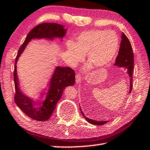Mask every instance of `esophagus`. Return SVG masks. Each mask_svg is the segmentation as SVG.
<instances>
[{"instance_id": "esophagus-1", "label": "esophagus", "mask_w": 150, "mask_h": 150, "mask_svg": "<svg viewBox=\"0 0 150 150\" xmlns=\"http://www.w3.org/2000/svg\"><path fill=\"white\" fill-rule=\"evenodd\" d=\"M81 80V75L80 74H76V82L78 83L80 82Z\"/></svg>"}]
</instances>
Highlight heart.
<instances>
[{"label":"heart","instance_id":"1","mask_svg":"<svg viewBox=\"0 0 150 150\" xmlns=\"http://www.w3.org/2000/svg\"><path fill=\"white\" fill-rule=\"evenodd\" d=\"M119 37L113 30L95 29L83 31L79 35L75 42L67 44L68 59L74 66L87 54L89 63L83 67L84 70L91 69L93 65L101 69L110 63L119 48Z\"/></svg>","mask_w":150,"mask_h":150}]
</instances>
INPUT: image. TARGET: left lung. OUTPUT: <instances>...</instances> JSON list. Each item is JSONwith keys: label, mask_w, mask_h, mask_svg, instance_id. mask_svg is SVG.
<instances>
[{"label": "left lung", "mask_w": 150, "mask_h": 150, "mask_svg": "<svg viewBox=\"0 0 150 150\" xmlns=\"http://www.w3.org/2000/svg\"><path fill=\"white\" fill-rule=\"evenodd\" d=\"M114 66L123 69L127 73L130 78V89L129 93L131 92L132 87V74H133V69H134V55L132 52V48L131 42H130L128 38L126 35L122 33L121 35V41L120 44V50L118 55L115 59V62L114 64ZM80 110L81 114L85 119L87 121V122L96 125H102L106 123L108 121H96L90 119L85 116L83 112L81 111V107Z\"/></svg>", "instance_id": "8db88e82"}]
</instances>
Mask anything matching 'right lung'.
<instances>
[{"label":"right lung","instance_id":"1","mask_svg":"<svg viewBox=\"0 0 150 150\" xmlns=\"http://www.w3.org/2000/svg\"><path fill=\"white\" fill-rule=\"evenodd\" d=\"M67 30L62 25L55 23H44L38 25L31 30L20 47L16 59L14 67L13 80L16 94L14 100L16 104L27 116L40 121L48 120L56 108V104L62 97L65 87L74 86L75 72L71 68L56 67L51 78L47 92L43 99H35L25 95L19 87V80L17 74V61L23 52L27 44L33 39H46L53 41L55 38L63 39Z\"/></svg>","mask_w":150,"mask_h":150}]
</instances>
